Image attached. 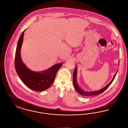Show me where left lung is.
I'll use <instances>...</instances> for the list:
<instances>
[{"label": "left lung", "instance_id": "obj_1", "mask_svg": "<svg viewBox=\"0 0 128 128\" xmlns=\"http://www.w3.org/2000/svg\"><path fill=\"white\" fill-rule=\"evenodd\" d=\"M119 64V63H118ZM77 67L75 68L74 70V72H73V84L74 86L76 89V90L80 94H82L83 96H97L98 94H101V93H102L104 91L106 90L108 87L110 86V85L112 84V82H113V81L115 79V77H116V74L117 73V72L115 73L113 79L110 82V83L106 86L105 87H104L102 89L99 90H98V91H91V92H85L84 91V90H82V89H81V88L79 87V85H78L77 82Z\"/></svg>", "mask_w": 128, "mask_h": 128}]
</instances>
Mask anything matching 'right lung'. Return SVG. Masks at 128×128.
Here are the masks:
<instances>
[{
	"mask_svg": "<svg viewBox=\"0 0 128 128\" xmlns=\"http://www.w3.org/2000/svg\"><path fill=\"white\" fill-rule=\"evenodd\" d=\"M21 34L17 43L15 57V67L20 79L25 85L36 91H42L53 84L56 74L63 64H56L42 72H35L29 69L23 63L20 56V50L23 42L24 32Z\"/></svg>",
	"mask_w": 128,
	"mask_h": 128,
	"instance_id": "obj_1",
	"label": "right lung"
}]
</instances>
